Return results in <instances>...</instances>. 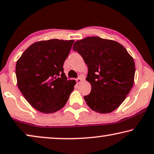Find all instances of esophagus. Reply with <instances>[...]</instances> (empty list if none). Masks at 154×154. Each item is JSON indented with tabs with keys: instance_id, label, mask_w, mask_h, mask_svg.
<instances>
[{
	"instance_id": "obj_1",
	"label": "esophagus",
	"mask_w": 154,
	"mask_h": 154,
	"mask_svg": "<svg viewBox=\"0 0 154 154\" xmlns=\"http://www.w3.org/2000/svg\"><path fill=\"white\" fill-rule=\"evenodd\" d=\"M82 81V78L81 77H78L77 79H76V82H77V84H79V83H81Z\"/></svg>"
}]
</instances>
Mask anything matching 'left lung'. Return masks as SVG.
<instances>
[{
  "mask_svg": "<svg viewBox=\"0 0 154 154\" xmlns=\"http://www.w3.org/2000/svg\"><path fill=\"white\" fill-rule=\"evenodd\" d=\"M73 50L82 56L88 68L86 79L91 83V91L84 97L87 105L100 114L117 109L133 86V57L120 43L100 37L77 40Z\"/></svg>",
  "mask_w": 154,
  "mask_h": 154,
  "instance_id": "1",
  "label": "left lung"
}]
</instances>
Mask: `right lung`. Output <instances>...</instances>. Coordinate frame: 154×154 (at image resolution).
<instances>
[{"mask_svg":"<svg viewBox=\"0 0 154 154\" xmlns=\"http://www.w3.org/2000/svg\"><path fill=\"white\" fill-rule=\"evenodd\" d=\"M73 43V40L39 41L28 47L17 60V86L38 111H58L74 90L76 82L67 79L63 68Z\"/></svg>","mask_w":154,"mask_h":154,"instance_id":"obj_1","label":"right lung"}]
</instances>
